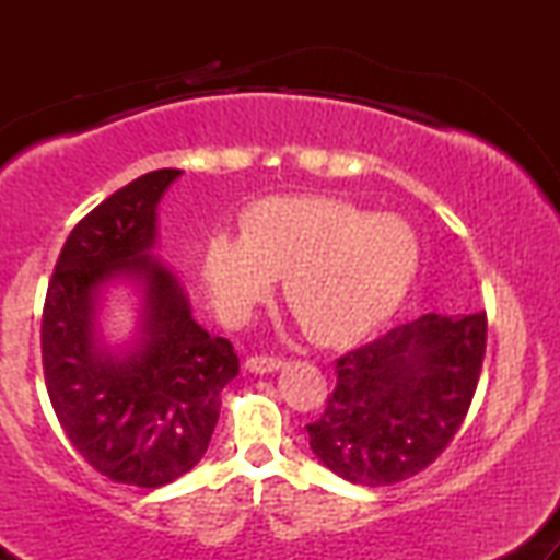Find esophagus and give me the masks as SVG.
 Segmentation results:
<instances>
[{
  "instance_id": "1",
  "label": "esophagus",
  "mask_w": 560,
  "mask_h": 560,
  "mask_svg": "<svg viewBox=\"0 0 560 560\" xmlns=\"http://www.w3.org/2000/svg\"><path fill=\"white\" fill-rule=\"evenodd\" d=\"M247 365L249 371H255V374H271V371H279L281 365H284V358L279 355H249L247 358Z\"/></svg>"
}]
</instances>
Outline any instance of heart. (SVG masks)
<instances>
[{
  "label": "heart",
  "instance_id": "heart-1",
  "mask_svg": "<svg viewBox=\"0 0 560 560\" xmlns=\"http://www.w3.org/2000/svg\"><path fill=\"white\" fill-rule=\"evenodd\" d=\"M419 240L397 215H374L334 197H271L242 215V236L215 234L202 249V279L215 311L244 324L284 279L302 329L345 345L397 311L416 271Z\"/></svg>",
  "mask_w": 560,
  "mask_h": 560
}]
</instances>
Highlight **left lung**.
Wrapping results in <instances>:
<instances>
[{"label":"left lung","mask_w":560,"mask_h":560,"mask_svg":"<svg viewBox=\"0 0 560 560\" xmlns=\"http://www.w3.org/2000/svg\"><path fill=\"white\" fill-rule=\"evenodd\" d=\"M485 347L479 311L427 313L347 352L324 413L305 427L311 450L352 485H395L423 471L466 419Z\"/></svg>","instance_id":"1"}]
</instances>
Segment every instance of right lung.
<instances>
[{
  "label": "right lung",
  "instance_id": "right-lung-1",
  "mask_svg": "<svg viewBox=\"0 0 560 560\" xmlns=\"http://www.w3.org/2000/svg\"><path fill=\"white\" fill-rule=\"evenodd\" d=\"M182 171L133 178L62 244L42 313L49 400L70 445L102 477L155 490L199 464L221 413V392L240 374L229 339L191 318L184 287L150 255L158 202ZM118 275L145 292L142 337L126 357L95 339V302Z\"/></svg>",
  "mask_w": 560,
  "mask_h": 560
}]
</instances>
